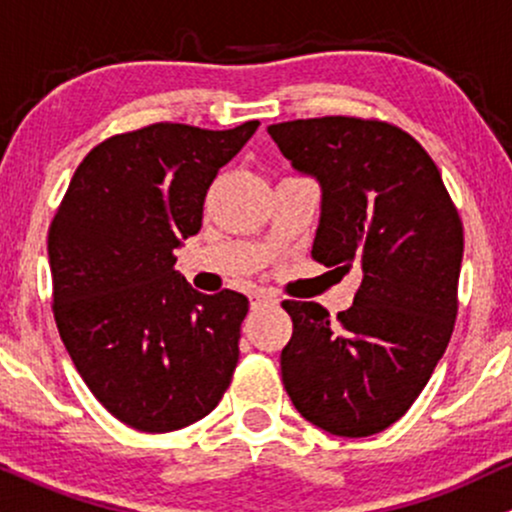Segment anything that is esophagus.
Instances as JSON below:
<instances>
[{
	"label": "esophagus",
	"instance_id": "esophagus-1",
	"mask_svg": "<svg viewBox=\"0 0 512 512\" xmlns=\"http://www.w3.org/2000/svg\"><path fill=\"white\" fill-rule=\"evenodd\" d=\"M250 303H252V308H262V305H276L279 303V298H276L272 291L260 289V291L250 293Z\"/></svg>",
	"mask_w": 512,
	"mask_h": 512
}]
</instances>
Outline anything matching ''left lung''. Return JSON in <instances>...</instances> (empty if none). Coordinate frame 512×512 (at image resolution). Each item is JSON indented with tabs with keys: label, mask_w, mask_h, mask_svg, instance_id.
<instances>
[{
	"label": "left lung",
	"mask_w": 512,
	"mask_h": 512,
	"mask_svg": "<svg viewBox=\"0 0 512 512\" xmlns=\"http://www.w3.org/2000/svg\"><path fill=\"white\" fill-rule=\"evenodd\" d=\"M267 132L320 185L315 260L363 274L334 322L320 303H281L293 320L281 380L310 424L373 436L414 404L450 342L462 221L436 163L399 127L339 115Z\"/></svg>",
	"instance_id": "8db88e82"
}]
</instances>
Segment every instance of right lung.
Instances as JSON below:
<instances>
[{"mask_svg":"<svg viewBox=\"0 0 512 512\" xmlns=\"http://www.w3.org/2000/svg\"><path fill=\"white\" fill-rule=\"evenodd\" d=\"M257 127L158 122L105 139L52 219L57 330L93 397L137 431L195 424L231 385L248 298L195 291L175 250L199 233L209 185Z\"/></svg>","mask_w":512,"mask_h":512,"instance_id":"1","label":"right lung"}]
</instances>
